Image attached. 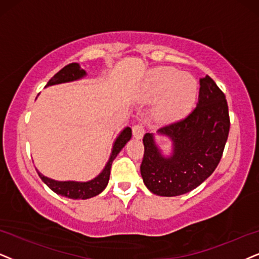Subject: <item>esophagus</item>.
Returning a JSON list of instances; mask_svg holds the SVG:
<instances>
[{
    "instance_id": "34e87169",
    "label": "esophagus",
    "mask_w": 259,
    "mask_h": 259,
    "mask_svg": "<svg viewBox=\"0 0 259 259\" xmlns=\"http://www.w3.org/2000/svg\"><path fill=\"white\" fill-rule=\"evenodd\" d=\"M145 135V127H143L141 124H136V125L133 126V136L137 140H141Z\"/></svg>"
}]
</instances>
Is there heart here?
Instances as JSON below:
<instances>
[{
    "instance_id": "1",
    "label": "heart",
    "mask_w": 259,
    "mask_h": 259,
    "mask_svg": "<svg viewBox=\"0 0 259 259\" xmlns=\"http://www.w3.org/2000/svg\"><path fill=\"white\" fill-rule=\"evenodd\" d=\"M197 93V84L191 76L181 74L171 67H160L150 73L145 97L149 100L160 98L154 109L159 122H172L191 110Z\"/></svg>"
}]
</instances>
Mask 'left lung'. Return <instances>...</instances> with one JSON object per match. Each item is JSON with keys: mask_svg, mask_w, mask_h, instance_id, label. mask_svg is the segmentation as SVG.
Listing matches in <instances>:
<instances>
[{"mask_svg": "<svg viewBox=\"0 0 259 259\" xmlns=\"http://www.w3.org/2000/svg\"><path fill=\"white\" fill-rule=\"evenodd\" d=\"M228 133L226 97L207 75L199 78L196 109L185 119L158 130V136L171 141V152H163L154 134L143 137L141 176L147 189L154 195L173 197L197 188L218 167Z\"/></svg>", "mask_w": 259, "mask_h": 259, "instance_id": "8db88e82", "label": "left lung"}]
</instances>
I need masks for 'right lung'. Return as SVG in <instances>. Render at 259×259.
<instances>
[{
	"label": "right lung",
	"instance_id": "obj_1",
	"mask_svg": "<svg viewBox=\"0 0 259 259\" xmlns=\"http://www.w3.org/2000/svg\"><path fill=\"white\" fill-rule=\"evenodd\" d=\"M86 70H83L80 67L78 63H70L65 65L63 69H61L57 74H55L51 77V80L47 83V86H55V84L73 82V81L81 80L86 76ZM132 139V129L129 126H125L118 134V136L114 140L112 149H111L110 158L107 160L105 167L103 168L99 175L94 177L93 179L87 182H76V181H55V179L49 178V177L44 176L37 169L38 176L40 177L42 182L50 188L52 191L56 192L57 195L64 196V197L71 198V199H87L94 196L99 195L103 192L107 186L110 179V172L111 166H112L113 160L118 155L120 150L124 148L126 145L127 141Z\"/></svg>",
	"mask_w": 259,
	"mask_h": 259
}]
</instances>
